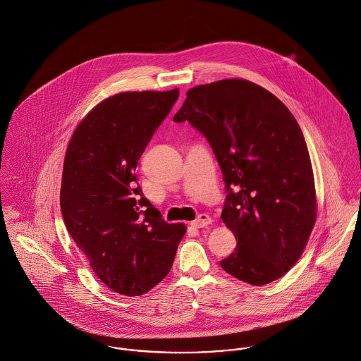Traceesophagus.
I'll return each mask as SVG.
<instances>
[{
	"mask_svg": "<svg viewBox=\"0 0 361 361\" xmlns=\"http://www.w3.org/2000/svg\"><path fill=\"white\" fill-rule=\"evenodd\" d=\"M209 224H212L210 216L199 214L197 219H195L194 221H191V226H194V228H203V226H207Z\"/></svg>",
	"mask_w": 361,
	"mask_h": 361,
	"instance_id": "1",
	"label": "esophagus"
}]
</instances>
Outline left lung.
<instances>
[{"mask_svg": "<svg viewBox=\"0 0 361 361\" xmlns=\"http://www.w3.org/2000/svg\"><path fill=\"white\" fill-rule=\"evenodd\" d=\"M173 121L199 130L221 169V219L238 240L222 269L252 286L281 278L316 221L310 157L293 114L255 83L222 80L190 89Z\"/></svg>", "mask_w": 361, "mask_h": 361, "instance_id": "8db88e82", "label": "left lung"}]
</instances>
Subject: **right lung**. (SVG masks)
<instances>
[{"mask_svg": "<svg viewBox=\"0 0 361 361\" xmlns=\"http://www.w3.org/2000/svg\"><path fill=\"white\" fill-rule=\"evenodd\" d=\"M123 92L89 112L68 142L60 190L66 228L112 291L137 297L166 276L187 228L142 196L136 166L178 99Z\"/></svg>", "mask_w": 361, "mask_h": 361, "instance_id": "add662e5", "label": "right lung"}]
</instances>
